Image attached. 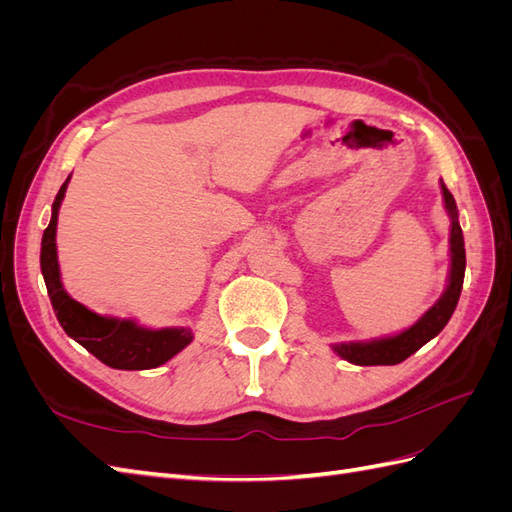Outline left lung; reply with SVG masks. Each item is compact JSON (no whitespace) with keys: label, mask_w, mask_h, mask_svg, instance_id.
I'll list each match as a JSON object with an SVG mask.
<instances>
[{"label":"left lung","mask_w":512,"mask_h":512,"mask_svg":"<svg viewBox=\"0 0 512 512\" xmlns=\"http://www.w3.org/2000/svg\"><path fill=\"white\" fill-rule=\"evenodd\" d=\"M442 196L446 213L451 215V273H448V286L436 305L429 307L427 312L418 318L410 329L401 331L391 337L371 339V342H348V344H333V350L354 365H397L406 361L410 354L418 348H423L429 339L436 337L446 322L451 320L461 286L463 275H466V247H463V232L457 220V205L453 194L446 190L442 183Z\"/></svg>","instance_id":"left-lung-1"}]
</instances>
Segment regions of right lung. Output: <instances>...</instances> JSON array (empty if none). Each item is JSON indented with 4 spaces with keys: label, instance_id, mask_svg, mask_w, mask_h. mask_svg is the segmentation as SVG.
I'll use <instances>...</instances> for the list:
<instances>
[{
    "label": "right lung",
    "instance_id": "add662e5",
    "mask_svg": "<svg viewBox=\"0 0 512 512\" xmlns=\"http://www.w3.org/2000/svg\"><path fill=\"white\" fill-rule=\"evenodd\" d=\"M70 177L61 185L55 203L51 222L42 235L40 250V269L46 290H49L53 312L61 327L79 342L85 350L100 359L104 365L113 369H153L168 359H173L177 352L188 346L194 335L192 329L170 327V329H147L136 324L130 318H111L91 312L79 301H74L64 290L57 262V215L61 200L66 196Z\"/></svg>",
    "mask_w": 512,
    "mask_h": 512
}]
</instances>
